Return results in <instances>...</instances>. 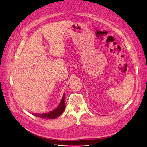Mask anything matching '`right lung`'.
Instances as JSON below:
<instances>
[{"label": "right lung", "mask_w": 147, "mask_h": 147, "mask_svg": "<svg viewBox=\"0 0 147 147\" xmlns=\"http://www.w3.org/2000/svg\"><path fill=\"white\" fill-rule=\"evenodd\" d=\"M65 107V94H64L63 97H62L61 101L59 104L58 107L55 109L54 110L51 111L47 113L44 114H32L33 115H35L36 117H40V118H47V119H55L62 114L64 112Z\"/></svg>", "instance_id": "right-lung-1"}]
</instances>
